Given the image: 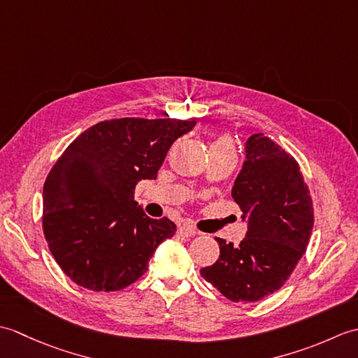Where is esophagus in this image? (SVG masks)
Here are the masks:
<instances>
[{"mask_svg":"<svg viewBox=\"0 0 358 358\" xmlns=\"http://www.w3.org/2000/svg\"><path fill=\"white\" fill-rule=\"evenodd\" d=\"M178 234L183 235V237H194V235L199 234V231H196L191 224H183L178 227Z\"/></svg>","mask_w":358,"mask_h":358,"instance_id":"esophagus-1","label":"esophagus"}]
</instances>
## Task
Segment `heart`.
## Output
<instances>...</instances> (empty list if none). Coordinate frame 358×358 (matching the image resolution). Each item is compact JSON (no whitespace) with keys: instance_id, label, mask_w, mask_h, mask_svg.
Returning a JSON list of instances; mask_svg holds the SVG:
<instances>
[{"instance_id":"b5f03b06","label":"heart","mask_w":358,"mask_h":358,"mask_svg":"<svg viewBox=\"0 0 358 358\" xmlns=\"http://www.w3.org/2000/svg\"><path fill=\"white\" fill-rule=\"evenodd\" d=\"M210 150H229V152H234V143L231 140V136L220 135L218 138H215L214 143L210 144Z\"/></svg>"}]
</instances>
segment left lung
Returning a JSON list of instances; mask_svg holds the SVG:
<instances>
[{
	"label": "left lung",
	"mask_w": 358,
	"mask_h": 358,
	"mask_svg": "<svg viewBox=\"0 0 358 358\" xmlns=\"http://www.w3.org/2000/svg\"><path fill=\"white\" fill-rule=\"evenodd\" d=\"M232 199L248 220L238 246L215 238L218 260L200 271L231 301L254 303L286 283L306 252L314 208L296 159L263 134L249 136Z\"/></svg>",
	"instance_id": "obj_1"
}]
</instances>
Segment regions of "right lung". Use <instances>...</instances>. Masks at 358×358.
Segmentation results:
<instances>
[{"instance_id":"1","label":"right lung","mask_w":358,"mask_h":358,"mask_svg":"<svg viewBox=\"0 0 358 358\" xmlns=\"http://www.w3.org/2000/svg\"><path fill=\"white\" fill-rule=\"evenodd\" d=\"M196 123L177 118L101 121L75 138L43 187V231L73 283L95 292L124 289L177 227L134 200L140 180H155L173 141Z\"/></svg>"}]
</instances>
